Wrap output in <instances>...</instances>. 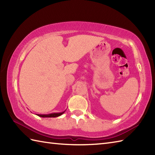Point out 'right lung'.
Returning <instances> with one entry per match:
<instances>
[{
  "label": "right lung",
  "instance_id": "1",
  "mask_svg": "<svg viewBox=\"0 0 155 155\" xmlns=\"http://www.w3.org/2000/svg\"><path fill=\"white\" fill-rule=\"evenodd\" d=\"M65 112V110L62 113H51V114H37V116L40 117H43V118H46V117H58L59 116H61L62 114H63Z\"/></svg>",
  "mask_w": 155,
  "mask_h": 155
}]
</instances>
